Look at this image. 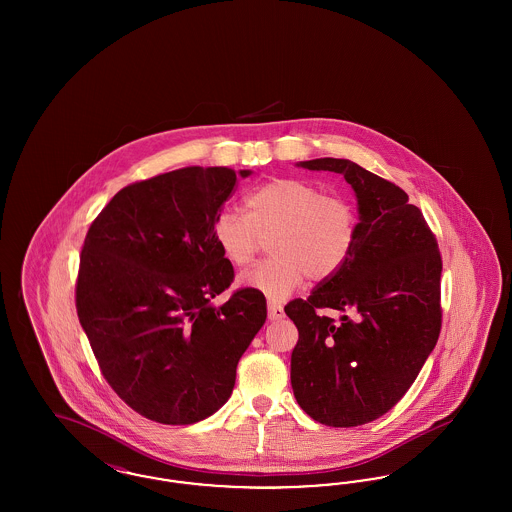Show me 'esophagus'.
I'll return each instance as SVG.
<instances>
[{
    "mask_svg": "<svg viewBox=\"0 0 512 512\" xmlns=\"http://www.w3.org/2000/svg\"><path fill=\"white\" fill-rule=\"evenodd\" d=\"M267 309L268 320H282V318H284V309H282L278 303L268 301Z\"/></svg>",
    "mask_w": 512,
    "mask_h": 512,
    "instance_id": "34e87169",
    "label": "esophagus"
}]
</instances>
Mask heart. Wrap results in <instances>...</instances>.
<instances>
[{"label":"heart","mask_w":512,"mask_h":512,"mask_svg":"<svg viewBox=\"0 0 512 512\" xmlns=\"http://www.w3.org/2000/svg\"><path fill=\"white\" fill-rule=\"evenodd\" d=\"M359 236V213L343 195L297 178H274L245 197V215L222 209L213 220V238L222 257L245 267L268 240L267 261L249 268L240 284L284 301L305 278L330 280L353 253Z\"/></svg>","instance_id":"heart-1"}]
</instances>
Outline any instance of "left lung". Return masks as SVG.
<instances>
[{"instance_id": "1", "label": "left lung", "mask_w": 512, "mask_h": 512, "mask_svg": "<svg viewBox=\"0 0 512 512\" xmlns=\"http://www.w3.org/2000/svg\"><path fill=\"white\" fill-rule=\"evenodd\" d=\"M297 167L338 172L351 184L359 236L338 274L284 309L299 332L293 395L320 424L361 426L407 393L438 343V242L420 209L393 182L349 159L324 157Z\"/></svg>"}]
</instances>
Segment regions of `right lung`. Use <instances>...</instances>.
<instances>
[{
	"instance_id": "obj_1",
	"label": "right lung",
	"mask_w": 512,
	"mask_h": 512,
	"mask_svg": "<svg viewBox=\"0 0 512 512\" xmlns=\"http://www.w3.org/2000/svg\"><path fill=\"white\" fill-rule=\"evenodd\" d=\"M238 176L226 167H186L134 182L86 234L78 320L103 378L149 420L194 424L217 413L267 320L265 295L249 288L220 307L211 303L234 280L213 220Z\"/></svg>"
}]
</instances>
